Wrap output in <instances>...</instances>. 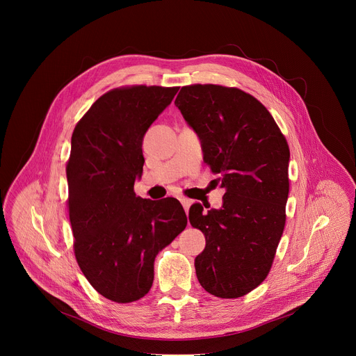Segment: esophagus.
Wrapping results in <instances>:
<instances>
[{
	"instance_id": "1",
	"label": "esophagus",
	"mask_w": 356,
	"mask_h": 356,
	"mask_svg": "<svg viewBox=\"0 0 356 356\" xmlns=\"http://www.w3.org/2000/svg\"><path fill=\"white\" fill-rule=\"evenodd\" d=\"M179 200H180V202H181L183 209H184V210H186V213H187V211H188V209H190V206H191V200H188V198H186V197H180Z\"/></svg>"
}]
</instances>
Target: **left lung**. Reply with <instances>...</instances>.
<instances>
[{
    "label": "left lung",
    "mask_w": 356,
    "mask_h": 356,
    "mask_svg": "<svg viewBox=\"0 0 356 356\" xmlns=\"http://www.w3.org/2000/svg\"><path fill=\"white\" fill-rule=\"evenodd\" d=\"M175 104L225 188L221 209L204 213L195 202L188 211L206 236L197 279L213 296H245L268 276L284 229L289 145L270 113L239 88L186 86Z\"/></svg>",
    "instance_id": "8db88e82"
}]
</instances>
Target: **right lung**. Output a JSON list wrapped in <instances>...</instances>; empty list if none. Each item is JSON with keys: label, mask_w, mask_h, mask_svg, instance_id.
I'll use <instances>...</instances> for the list:
<instances>
[{"label": "right lung", "mask_w": 356, "mask_h": 356, "mask_svg": "<svg viewBox=\"0 0 356 356\" xmlns=\"http://www.w3.org/2000/svg\"><path fill=\"white\" fill-rule=\"evenodd\" d=\"M179 87L134 86L101 95L72 135L66 175L77 264L108 300L131 302L154 283L158 253L186 228L173 197H136L142 142Z\"/></svg>", "instance_id": "obj_1"}]
</instances>
